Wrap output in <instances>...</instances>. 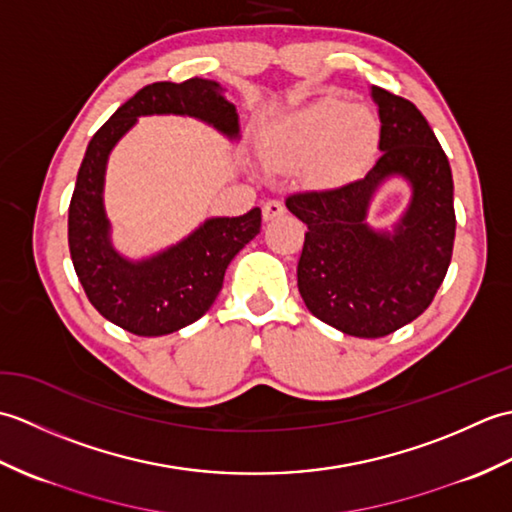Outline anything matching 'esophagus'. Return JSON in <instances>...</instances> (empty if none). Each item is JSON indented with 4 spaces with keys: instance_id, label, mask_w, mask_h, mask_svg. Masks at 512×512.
<instances>
[{
    "instance_id": "34e87169",
    "label": "esophagus",
    "mask_w": 512,
    "mask_h": 512,
    "mask_svg": "<svg viewBox=\"0 0 512 512\" xmlns=\"http://www.w3.org/2000/svg\"><path fill=\"white\" fill-rule=\"evenodd\" d=\"M262 213H264V220H275V217L286 213V206H284V202H281V200H268L264 204Z\"/></svg>"
}]
</instances>
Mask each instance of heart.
<instances>
[{"instance_id": "b5f03b06", "label": "heart", "mask_w": 512, "mask_h": 512, "mask_svg": "<svg viewBox=\"0 0 512 512\" xmlns=\"http://www.w3.org/2000/svg\"><path fill=\"white\" fill-rule=\"evenodd\" d=\"M378 138L374 116L343 101H321L292 116L264 147V162L273 171H297L314 165L319 182L347 180L372 154Z\"/></svg>"}]
</instances>
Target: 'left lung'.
Returning <instances> with one entry per match:
<instances>
[{
	"instance_id": "obj_1",
	"label": "left lung",
	"mask_w": 512,
	"mask_h": 512,
	"mask_svg": "<svg viewBox=\"0 0 512 512\" xmlns=\"http://www.w3.org/2000/svg\"><path fill=\"white\" fill-rule=\"evenodd\" d=\"M383 154L361 180L286 198L308 226L297 266L301 299L314 317L358 339H380L431 306L451 264L453 176L427 118L411 101L372 85ZM407 177L414 195L394 234L364 224L366 204L389 175Z\"/></svg>"
}]
</instances>
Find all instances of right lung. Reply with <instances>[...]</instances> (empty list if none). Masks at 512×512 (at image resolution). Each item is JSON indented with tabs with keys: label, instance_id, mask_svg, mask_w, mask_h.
<instances>
[{
	"label": "right lung",
	"instance_id": "obj_1",
	"mask_svg": "<svg viewBox=\"0 0 512 512\" xmlns=\"http://www.w3.org/2000/svg\"><path fill=\"white\" fill-rule=\"evenodd\" d=\"M187 114L237 138L235 105L215 81L193 76L182 83L145 85L112 114L90 140L68 209L70 257L92 306L107 321L138 336L178 332L213 306L231 259L262 228V211L213 217L178 246L143 262H127L110 244L103 211L105 162L138 116Z\"/></svg>",
	"mask_w": 512,
	"mask_h": 512
}]
</instances>
